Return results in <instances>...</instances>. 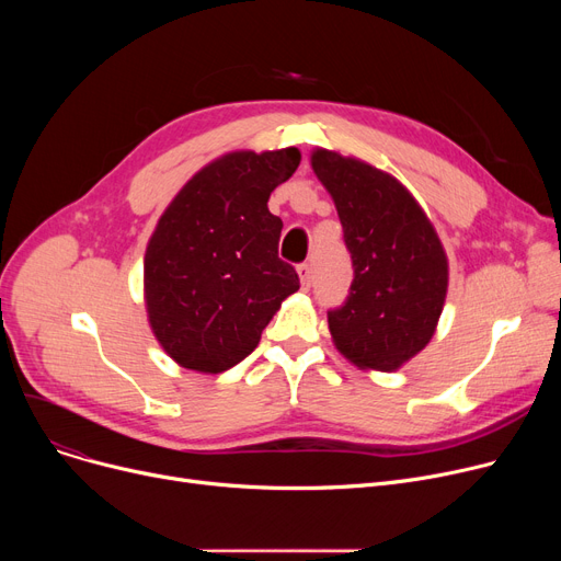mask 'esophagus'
Listing matches in <instances>:
<instances>
[{"label":"esophagus","mask_w":561,"mask_h":561,"mask_svg":"<svg viewBox=\"0 0 561 561\" xmlns=\"http://www.w3.org/2000/svg\"><path fill=\"white\" fill-rule=\"evenodd\" d=\"M298 275H300V282L305 288L311 286V265L309 263H300L298 265Z\"/></svg>","instance_id":"34e87169"}]
</instances>
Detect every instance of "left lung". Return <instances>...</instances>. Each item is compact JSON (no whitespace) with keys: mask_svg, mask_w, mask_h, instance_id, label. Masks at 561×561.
<instances>
[{"mask_svg":"<svg viewBox=\"0 0 561 561\" xmlns=\"http://www.w3.org/2000/svg\"><path fill=\"white\" fill-rule=\"evenodd\" d=\"M311 168L343 225L355 279L328 313L341 355L362 370L393 373L432 341L448 296V256L416 197L393 174L325 147Z\"/></svg>","mask_w":561,"mask_h":561,"instance_id":"left-lung-1","label":"left lung"}]
</instances>
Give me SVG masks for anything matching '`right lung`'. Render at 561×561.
<instances>
[{
  "label": "right lung",
  "instance_id": "right-lung-1",
  "mask_svg": "<svg viewBox=\"0 0 561 561\" xmlns=\"http://www.w3.org/2000/svg\"><path fill=\"white\" fill-rule=\"evenodd\" d=\"M298 147L236 150L199 168L161 214L142 261L147 322L182 368L216 375L259 345L300 288L277 256L271 193L300 165Z\"/></svg>",
  "mask_w": 561,
  "mask_h": 561
}]
</instances>
